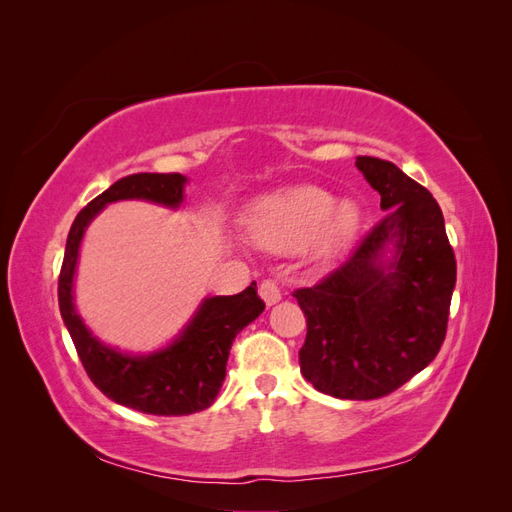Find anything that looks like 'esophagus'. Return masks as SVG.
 Instances as JSON below:
<instances>
[{
    "label": "esophagus",
    "instance_id": "obj_1",
    "mask_svg": "<svg viewBox=\"0 0 512 512\" xmlns=\"http://www.w3.org/2000/svg\"><path fill=\"white\" fill-rule=\"evenodd\" d=\"M258 292H260V297L265 299L267 305H275L277 301L282 299V290H280V286H277V282H273V280H262L260 286H258Z\"/></svg>",
    "mask_w": 512,
    "mask_h": 512
}]
</instances>
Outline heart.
<instances>
[{
	"instance_id": "obj_1",
	"label": "heart",
	"mask_w": 512,
	"mask_h": 512,
	"mask_svg": "<svg viewBox=\"0 0 512 512\" xmlns=\"http://www.w3.org/2000/svg\"><path fill=\"white\" fill-rule=\"evenodd\" d=\"M335 198L318 188H297L258 203L250 215L252 237L271 247H288L312 239L324 226L329 245L346 241L359 222L352 207H339Z\"/></svg>"
}]
</instances>
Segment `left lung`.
I'll list each match as a JSON object with an SVG mask.
<instances>
[{
	"instance_id": "1",
	"label": "left lung",
	"mask_w": 512,
	"mask_h": 512,
	"mask_svg": "<svg viewBox=\"0 0 512 512\" xmlns=\"http://www.w3.org/2000/svg\"><path fill=\"white\" fill-rule=\"evenodd\" d=\"M380 194L384 218L342 267L292 297L307 318L299 350L303 376L339 399H378L423 371L442 348L457 280L444 215L421 183L389 162L356 158ZM398 256L382 270L379 254Z\"/></svg>"
}]
</instances>
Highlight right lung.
Returning <instances> with one entry per match:
<instances>
[{
	"label": "right lung",
	"instance_id": "right-lung-1",
	"mask_svg": "<svg viewBox=\"0 0 512 512\" xmlns=\"http://www.w3.org/2000/svg\"><path fill=\"white\" fill-rule=\"evenodd\" d=\"M183 183L179 173H136L115 181L76 215L57 282L61 318L89 380L117 404L156 416H185L213 404L226 378L232 342L265 309L256 282L232 297L207 299L173 346L149 356H128L102 346L85 329L72 305V277L85 226L106 203L145 198L177 207Z\"/></svg>",
	"mask_w": 512,
	"mask_h": 512
}]
</instances>
